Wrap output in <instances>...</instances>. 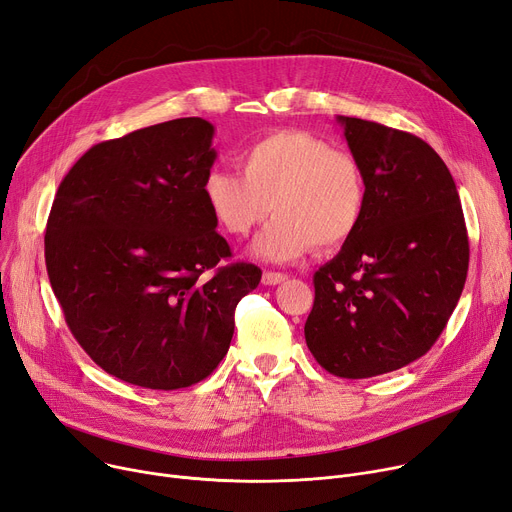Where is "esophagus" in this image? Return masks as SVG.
I'll return each mask as SVG.
<instances>
[{
  "mask_svg": "<svg viewBox=\"0 0 512 512\" xmlns=\"http://www.w3.org/2000/svg\"><path fill=\"white\" fill-rule=\"evenodd\" d=\"M288 276L286 274H280V272H265L263 274V284L265 286H276L280 282H284Z\"/></svg>",
  "mask_w": 512,
  "mask_h": 512,
  "instance_id": "esophagus-1",
  "label": "esophagus"
}]
</instances>
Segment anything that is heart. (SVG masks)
Wrapping results in <instances>:
<instances>
[{"instance_id": "heart-1", "label": "heart", "mask_w": 512, "mask_h": 512, "mask_svg": "<svg viewBox=\"0 0 512 512\" xmlns=\"http://www.w3.org/2000/svg\"><path fill=\"white\" fill-rule=\"evenodd\" d=\"M240 172L213 168L203 178V197L228 234L247 236L267 215L278 218L257 240L267 261H290L313 245L342 247L365 211V176L359 161L303 130H276L238 157Z\"/></svg>"}]
</instances>
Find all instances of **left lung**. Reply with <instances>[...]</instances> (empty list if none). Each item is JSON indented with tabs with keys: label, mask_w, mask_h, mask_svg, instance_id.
I'll return each instance as SVG.
<instances>
[{
	"label": "left lung",
	"mask_w": 512,
	"mask_h": 512,
	"mask_svg": "<svg viewBox=\"0 0 512 512\" xmlns=\"http://www.w3.org/2000/svg\"><path fill=\"white\" fill-rule=\"evenodd\" d=\"M365 176V211L340 253L313 276L305 340L346 380L423 357L461 299L469 236L442 157L405 130L338 116Z\"/></svg>",
	"instance_id": "left-lung-1"
}]
</instances>
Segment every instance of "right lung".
<instances>
[{"label": "right lung", "mask_w": 512, "mask_h": 512, "mask_svg": "<svg viewBox=\"0 0 512 512\" xmlns=\"http://www.w3.org/2000/svg\"><path fill=\"white\" fill-rule=\"evenodd\" d=\"M213 126L178 118L93 145L60 182L45 265L66 324L118 380L188 388L220 365L261 270L232 257L203 197Z\"/></svg>", "instance_id": "1"}]
</instances>
